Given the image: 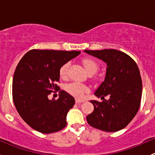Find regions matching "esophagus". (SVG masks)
<instances>
[{
  "label": "esophagus",
  "mask_w": 155,
  "mask_h": 155,
  "mask_svg": "<svg viewBox=\"0 0 155 155\" xmlns=\"http://www.w3.org/2000/svg\"><path fill=\"white\" fill-rule=\"evenodd\" d=\"M84 101L83 100H79V99H76V104H81V103H83Z\"/></svg>",
  "instance_id": "obj_1"
}]
</instances>
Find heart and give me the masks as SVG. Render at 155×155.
I'll return each instance as SVG.
<instances>
[{"label":"heart","instance_id":"heart-1","mask_svg":"<svg viewBox=\"0 0 155 155\" xmlns=\"http://www.w3.org/2000/svg\"><path fill=\"white\" fill-rule=\"evenodd\" d=\"M82 63L83 64L84 68L86 70L87 73L88 75L94 74L95 72L97 70L98 64L93 58H85L82 60ZM70 66V63L66 62L64 64L61 65L60 69H59V75L61 78L65 79L68 76V70ZM65 90L68 92L72 96L75 97L76 98H82L85 93L88 92L89 89L86 85H83L79 82H72V83L68 84L65 86Z\"/></svg>","mask_w":155,"mask_h":155}]
</instances>
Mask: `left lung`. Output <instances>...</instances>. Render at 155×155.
<instances>
[{
  "mask_svg": "<svg viewBox=\"0 0 155 155\" xmlns=\"http://www.w3.org/2000/svg\"><path fill=\"white\" fill-rule=\"evenodd\" d=\"M107 64L105 79L94 95L103 102L91 101L93 112L86 117L93 127L107 132L123 129L132 121L140 109L143 85L137 63L128 54L116 49L85 50ZM108 95V101L104 97Z\"/></svg>",
  "mask_w": 155,
  "mask_h": 155,
  "instance_id": "obj_1",
  "label": "left lung"
}]
</instances>
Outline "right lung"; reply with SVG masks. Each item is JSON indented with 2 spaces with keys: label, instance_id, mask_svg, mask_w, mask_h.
Here are the masks:
<instances>
[{
  "label": "right lung",
  "instance_id": "1",
  "mask_svg": "<svg viewBox=\"0 0 155 155\" xmlns=\"http://www.w3.org/2000/svg\"><path fill=\"white\" fill-rule=\"evenodd\" d=\"M79 54L77 51L32 49L18 62L12 79V99L21 118L35 130L51 134L66 127L67 115L75 99L63 90L58 100H49L48 96L60 90L56 83L61 65Z\"/></svg>",
  "mask_w": 155,
  "mask_h": 155
}]
</instances>
